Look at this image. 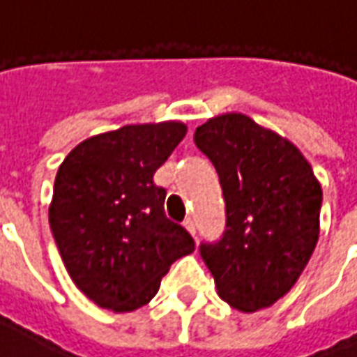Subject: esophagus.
Masks as SVG:
<instances>
[{"label": "esophagus", "instance_id": "34e87169", "mask_svg": "<svg viewBox=\"0 0 357 357\" xmlns=\"http://www.w3.org/2000/svg\"><path fill=\"white\" fill-rule=\"evenodd\" d=\"M183 225H185V229L189 233H191L193 237H195V235H197V227H195V222H193V220H191V218H187L185 224H183Z\"/></svg>", "mask_w": 357, "mask_h": 357}]
</instances>
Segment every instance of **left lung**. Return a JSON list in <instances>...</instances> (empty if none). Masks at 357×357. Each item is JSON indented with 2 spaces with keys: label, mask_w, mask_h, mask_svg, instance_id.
<instances>
[{
  "label": "left lung",
  "mask_w": 357,
  "mask_h": 357,
  "mask_svg": "<svg viewBox=\"0 0 357 357\" xmlns=\"http://www.w3.org/2000/svg\"><path fill=\"white\" fill-rule=\"evenodd\" d=\"M195 145L224 191L225 233L202 243L218 294L250 314L283 298L319 237L321 185L296 145L241 112L208 118Z\"/></svg>",
  "instance_id": "left-lung-1"
}]
</instances>
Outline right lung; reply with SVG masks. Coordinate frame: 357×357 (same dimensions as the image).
<instances>
[{
  "label": "right lung",
  "mask_w": 357,
  "mask_h": 357,
  "mask_svg": "<svg viewBox=\"0 0 357 357\" xmlns=\"http://www.w3.org/2000/svg\"><path fill=\"white\" fill-rule=\"evenodd\" d=\"M185 133L174 120L124 126L78 143L59 166L51 231L74 284L99 307L145 306L172 264L195 250L153 181Z\"/></svg>",
  "instance_id": "add662e5"
}]
</instances>
